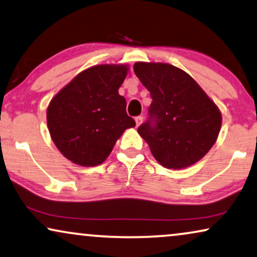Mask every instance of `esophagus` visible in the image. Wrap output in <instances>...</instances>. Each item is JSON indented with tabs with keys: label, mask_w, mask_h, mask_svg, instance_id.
<instances>
[{
	"label": "esophagus",
	"mask_w": 257,
	"mask_h": 257,
	"mask_svg": "<svg viewBox=\"0 0 257 257\" xmlns=\"http://www.w3.org/2000/svg\"><path fill=\"white\" fill-rule=\"evenodd\" d=\"M143 121V116H136L135 117V122H136V125H140Z\"/></svg>",
	"instance_id": "34e87169"
}]
</instances>
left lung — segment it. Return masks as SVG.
Listing matches in <instances>:
<instances>
[{"instance_id":"8db88e82","label":"left lung","mask_w":257,"mask_h":257,"mask_svg":"<svg viewBox=\"0 0 257 257\" xmlns=\"http://www.w3.org/2000/svg\"><path fill=\"white\" fill-rule=\"evenodd\" d=\"M134 71L153 100L148 119L138 128L153 156L169 169L196 163L220 133L216 104L190 75L172 64L136 62Z\"/></svg>"}]
</instances>
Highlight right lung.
Masks as SVG:
<instances>
[{"instance_id":"add662e5","label":"right lung","mask_w":257,"mask_h":257,"mask_svg":"<svg viewBox=\"0 0 257 257\" xmlns=\"http://www.w3.org/2000/svg\"><path fill=\"white\" fill-rule=\"evenodd\" d=\"M128 68L101 64L82 71L61 89L47 109V123L57 149L71 162L98 166L135 121L118 94Z\"/></svg>"}]
</instances>
